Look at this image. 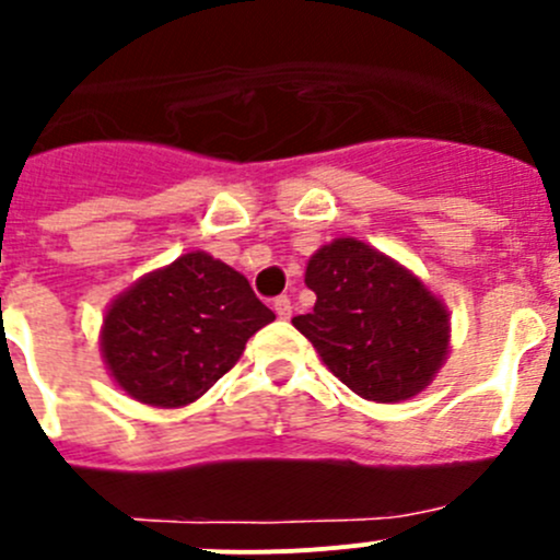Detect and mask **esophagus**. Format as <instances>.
I'll use <instances>...</instances> for the list:
<instances>
[{"label":"esophagus","instance_id":"obj_1","mask_svg":"<svg viewBox=\"0 0 560 560\" xmlns=\"http://www.w3.org/2000/svg\"><path fill=\"white\" fill-rule=\"evenodd\" d=\"M273 312L279 314L281 319H290V314H292V301L287 295H281V298H276L273 301Z\"/></svg>","mask_w":560,"mask_h":560}]
</instances>
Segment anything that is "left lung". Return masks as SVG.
<instances>
[{"mask_svg": "<svg viewBox=\"0 0 560 560\" xmlns=\"http://www.w3.org/2000/svg\"><path fill=\"white\" fill-rule=\"evenodd\" d=\"M312 314L292 325L325 366L369 401H407L435 380L452 345L446 303L412 270L355 237H334L306 262Z\"/></svg>", "mask_w": 560, "mask_h": 560, "instance_id": "8db88e82", "label": "left lung"}]
</instances>
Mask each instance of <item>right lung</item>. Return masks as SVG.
<instances>
[{"label": "right lung", "instance_id": "right-lung-1", "mask_svg": "<svg viewBox=\"0 0 560 560\" xmlns=\"http://www.w3.org/2000/svg\"><path fill=\"white\" fill-rule=\"evenodd\" d=\"M273 319L246 276L208 252H188L108 303L101 355L130 399L175 410L208 394Z\"/></svg>", "mask_w": 560, "mask_h": 560}]
</instances>
